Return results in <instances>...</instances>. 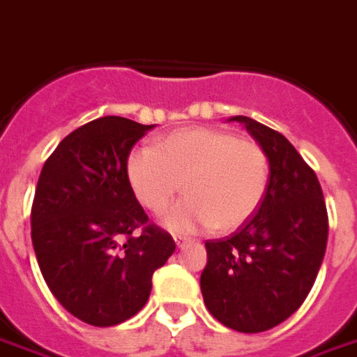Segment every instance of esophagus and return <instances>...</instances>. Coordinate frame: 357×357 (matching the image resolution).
<instances>
[{"label": "esophagus", "instance_id": "obj_1", "mask_svg": "<svg viewBox=\"0 0 357 357\" xmlns=\"http://www.w3.org/2000/svg\"><path fill=\"white\" fill-rule=\"evenodd\" d=\"M174 241H176V245H178V248H183L187 241H189V238H181V236H176V238H174Z\"/></svg>", "mask_w": 357, "mask_h": 357}]
</instances>
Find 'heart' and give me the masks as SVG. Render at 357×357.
Segmentation results:
<instances>
[{
	"instance_id": "obj_1",
	"label": "heart",
	"mask_w": 357,
	"mask_h": 357,
	"mask_svg": "<svg viewBox=\"0 0 357 357\" xmlns=\"http://www.w3.org/2000/svg\"><path fill=\"white\" fill-rule=\"evenodd\" d=\"M126 176L137 201L153 213H160L181 185L185 197L160 218L170 231L191 234L206 226L231 231L263 203L271 164L255 141L214 127H185L164 137L156 149H135Z\"/></svg>"
}]
</instances>
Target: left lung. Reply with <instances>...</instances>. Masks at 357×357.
I'll use <instances>...</instances> for the list:
<instances>
[{
  "mask_svg": "<svg viewBox=\"0 0 357 357\" xmlns=\"http://www.w3.org/2000/svg\"><path fill=\"white\" fill-rule=\"evenodd\" d=\"M271 164L268 189L257 213L236 234L204 241L201 291L206 309L238 333H263L296 313L323 263L328 218L315 172L278 131L245 116Z\"/></svg>",
  "mask_w": 357,
  "mask_h": 357,
  "instance_id": "left-lung-1",
  "label": "left lung"
}]
</instances>
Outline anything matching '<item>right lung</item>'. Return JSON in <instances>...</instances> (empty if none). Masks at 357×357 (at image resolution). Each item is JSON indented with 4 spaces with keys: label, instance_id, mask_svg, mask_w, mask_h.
Wrapping results in <instances>:
<instances>
[{
    "label": "right lung",
    "instance_id": "obj_1",
    "mask_svg": "<svg viewBox=\"0 0 357 357\" xmlns=\"http://www.w3.org/2000/svg\"><path fill=\"white\" fill-rule=\"evenodd\" d=\"M154 126L106 116L75 129L40 172L32 245L42 276L63 307L94 326L119 325L151 296L153 274L176 251L149 224L127 183L133 144Z\"/></svg>",
    "mask_w": 357,
    "mask_h": 357
}]
</instances>
